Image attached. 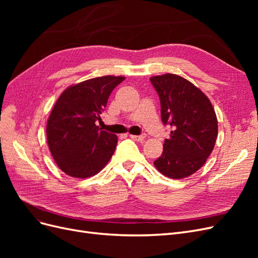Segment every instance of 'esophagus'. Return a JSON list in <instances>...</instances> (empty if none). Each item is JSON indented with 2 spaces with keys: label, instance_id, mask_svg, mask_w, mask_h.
Instances as JSON below:
<instances>
[{
  "label": "esophagus",
  "instance_id": "obj_1",
  "mask_svg": "<svg viewBox=\"0 0 258 258\" xmlns=\"http://www.w3.org/2000/svg\"><path fill=\"white\" fill-rule=\"evenodd\" d=\"M130 138H131L132 140H135V141H138V142H143L144 140H145V138H146V135H145V134H143V135H141V136H134V135H130Z\"/></svg>",
  "mask_w": 258,
  "mask_h": 258
}]
</instances>
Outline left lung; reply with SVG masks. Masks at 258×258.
Instances as JSON below:
<instances>
[{
    "mask_svg": "<svg viewBox=\"0 0 258 258\" xmlns=\"http://www.w3.org/2000/svg\"><path fill=\"white\" fill-rule=\"evenodd\" d=\"M161 105V120L172 128L154 166L170 178H184L205 165L217 138V118L208 97L176 74L151 77Z\"/></svg>",
    "mask_w": 258,
    "mask_h": 258,
    "instance_id": "1",
    "label": "left lung"
}]
</instances>
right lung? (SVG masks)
<instances>
[{"mask_svg":"<svg viewBox=\"0 0 258 258\" xmlns=\"http://www.w3.org/2000/svg\"><path fill=\"white\" fill-rule=\"evenodd\" d=\"M123 76L106 75L72 85L61 93L46 128L57 166L72 177L86 178L102 170L117 145V136L101 130L97 120Z\"/></svg>","mask_w":258,"mask_h":258,"instance_id":"right-lung-1","label":"right lung"}]
</instances>
